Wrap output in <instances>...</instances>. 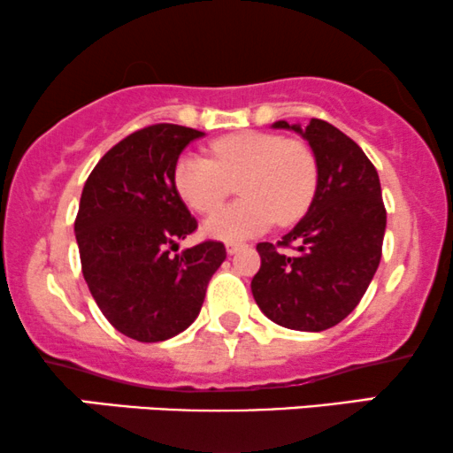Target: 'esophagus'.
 I'll return each mask as SVG.
<instances>
[{"instance_id": "34e87169", "label": "esophagus", "mask_w": 453, "mask_h": 453, "mask_svg": "<svg viewBox=\"0 0 453 453\" xmlns=\"http://www.w3.org/2000/svg\"><path fill=\"white\" fill-rule=\"evenodd\" d=\"M245 243H239V242H228L226 243V254H237L239 250H243Z\"/></svg>"}]
</instances>
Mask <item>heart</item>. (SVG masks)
I'll return each mask as SVG.
<instances>
[{"mask_svg":"<svg viewBox=\"0 0 453 453\" xmlns=\"http://www.w3.org/2000/svg\"><path fill=\"white\" fill-rule=\"evenodd\" d=\"M211 155L187 153L176 161V191L188 208L210 214L235 191L243 199L222 208L205 222V233L222 242L262 235L279 220L296 222L317 188V159L309 144L281 134L239 132L218 138Z\"/></svg>","mask_w":453,"mask_h":453,"instance_id":"1","label":"heart"}]
</instances>
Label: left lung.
<instances>
[{
	"label": "left lung",
	"instance_id": "obj_1",
	"mask_svg": "<svg viewBox=\"0 0 453 453\" xmlns=\"http://www.w3.org/2000/svg\"><path fill=\"white\" fill-rule=\"evenodd\" d=\"M273 127L298 132L311 144L319 176L303 220L277 245H256L260 271L252 294L277 326L323 332L355 311L380 265L387 228L380 178L359 144L327 121ZM279 247L296 252L288 257Z\"/></svg>",
	"mask_w": 453,
	"mask_h": 453
}]
</instances>
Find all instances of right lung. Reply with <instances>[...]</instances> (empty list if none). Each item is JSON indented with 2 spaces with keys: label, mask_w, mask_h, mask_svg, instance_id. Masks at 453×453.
Here are the masks:
<instances>
[{
  "label": "right lung",
  "mask_w": 453,
  "mask_h": 453,
  "mask_svg": "<svg viewBox=\"0 0 453 453\" xmlns=\"http://www.w3.org/2000/svg\"><path fill=\"white\" fill-rule=\"evenodd\" d=\"M203 132L155 124L104 153L83 184L75 237L92 298L117 332L161 342L197 319L225 243L178 250L197 228L174 184L182 149Z\"/></svg>",
  "instance_id": "right-lung-1"
}]
</instances>
